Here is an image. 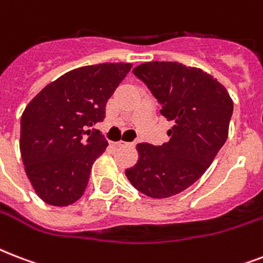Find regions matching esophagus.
Wrapping results in <instances>:
<instances>
[{
    "mask_svg": "<svg viewBox=\"0 0 263 263\" xmlns=\"http://www.w3.org/2000/svg\"><path fill=\"white\" fill-rule=\"evenodd\" d=\"M117 146L119 147H131L132 143H129V142H124V140H120V142H117Z\"/></svg>",
    "mask_w": 263,
    "mask_h": 263,
    "instance_id": "esophagus-1",
    "label": "esophagus"
}]
</instances>
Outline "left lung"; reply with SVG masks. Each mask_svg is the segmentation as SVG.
Returning <instances> with one entry per match:
<instances>
[{"instance_id":"left-lung-1","label":"left lung","mask_w":263,"mask_h":263,"mask_svg":"<svg viewBox=\"0 0 263 263\" xmlns=\"http://www.w3.org/2000/svg\"><path fill=\"white\" fill-rule=\"evenodd\" d=\"M134 75L143 82L173 124L162 146L139 143V160L125 171L134 187L150 198L180 194L206 172L228 138L233 102L212 75L179 63L140 64Z\"/></svg>"}]
</instances>
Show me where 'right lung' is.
<instances>
[{
    "label": "right lung",
    "mask_w": 263,
    "mask_h": 263,
    "mask_svg": "<svg viewBox=\"0 0 263 263\" xmlns=\"http://www.w3.org/2000/svg\"><path fill=\"white\" fill-rule=\"evenodd\" d=\"M131 64L103 63L67 72L47 84L24 109L20 153L26 173L43 202L68 206L84 194L94 161L107 147L97 129L107 99Z\"/></svg>",
    "instance_id": "obj_1"
}]
</instances>
